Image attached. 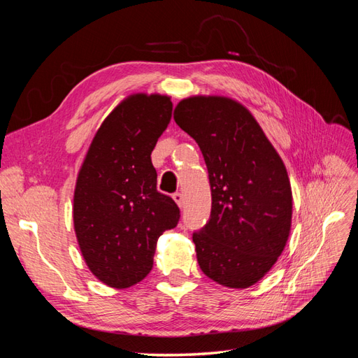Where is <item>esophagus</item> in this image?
<instances>
[{
  "mask_svg": "<svg viewBox=\"0 0 358 358\" xmlns=\"http://www.w3.org/2000/svg\"><path fill=\"white\" fill-rule=\"evenodd\" d=\"M173 200L176 201V204L179 206V208H182V206H183V194L175 192V194H173Z\"/></svg>",
  "mask_w": 358,
  "mask_h": 358,
  "instance_id": "esophagus-1",
  "label": "esophagus"
}]
</instances>
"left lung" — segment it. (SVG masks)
Returning a JSON list of instances; mask_svg holds the SVG:
<instances>
[{
	"label": "left lung",
	"instance_id": "left-lung-1",
	"mask_svg": "<svg viewBox=\"0 0 358 358\" xmlns=\"http://www.w3.org/2000/svg\"><path fill=\"white\" fill-rule=\"evenodd\" d=\"M176 124L203 154L209 171V222L192 234L201 272L229 288L258 282L282 254L291 230L287 169L255 117L227 96H189Z\"/></svg>",
	"mask_w": 358,
	"mask_h": 358
}]
</instances>
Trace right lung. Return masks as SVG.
<instances>
[{"label":"right lung","instance_id":"add662e5","mask_svg":"<svg viewBox=\"0 0 358 358\" xmlns=\"http://www.w3.org/2000/svg\"><path fill=\"white\" fill-rule=\"evenodd\" d=\"M171 110L167 95H129L104 119L80 167L74 231L85 263L109 287L146 278L158 237L179 222L178 204L157 189L150 161Z\"/></svg>","mask_w":358,"mask_h":358}]
</instances>
